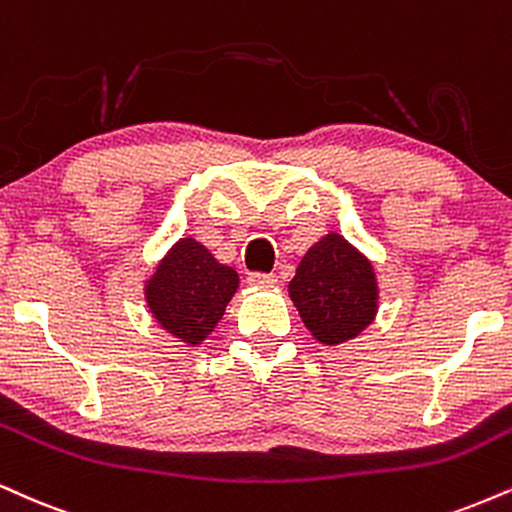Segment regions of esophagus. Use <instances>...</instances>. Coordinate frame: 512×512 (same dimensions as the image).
Instances as JSON below:
<instances>
[{
  "instance_id": "34e87169",
  "label": "esophagus",
  "mask_w": 512,
  "mask_h": 512,
  "mask_svg": "<svg viewBox=\"0 0 512 512\" xmlns=\"http://www.w3.org/2000/svg\"><path fill=\"white\" fill-rule=\"evenodd\" d=\"M248 283H250V286H255V288H272V286H276V276L255 272V274L248 276Z\"/></svg>"
}]
</instances>
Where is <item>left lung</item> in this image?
<instances>
[{
  "label": "left lung",
  "mask_w": 512,
  "mask_h": 512,
  "mask_svg": "<svg viewBox=\"0 0 512 512\" xmlns=\"http://www.w3.org/2000/svg\"><path fill=\"white\" fill-rule=\"evenodd\" d=\"M288 295L310 334L329 348L360 336L379 312L372 260L336 231L305 252Z\"/></svg>",
  "instance_id": "obj_1"
}]
</instances>
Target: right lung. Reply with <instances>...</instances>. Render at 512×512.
<instances>
[{
  "label": "right lung",
  "mask_w": 512,
  "mask_h": 512,
  "mask_svg": "<svg viewBox=\"0 0 512 512\" xmlns=\"http://www.w3.org/2000/svg\"><path fill=\"white\" fill-rule=\"evenodd\" d=\"M238 283L236 269L221 264L200 240L186 236L166 250L145 279V305L166 334L197 348L217 329Z\"/></svg>",
  "instance_id": "add662e5"
}]
</instances>
